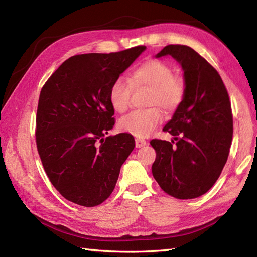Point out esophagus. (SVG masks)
Wrapping results in <instances>:
<instances>
[{"label":"esophagus","mask_w":257,"mask_h":257,"mask_svg":"<svg viewBox=\"0 0 257 257\" xmlns=\"http://www.w3.org/2000/svg\"><path fill=\"white\" fill-rule=\"evenodd\" d=\"M146 145H147V141L146 140L139 139V138L136 139V147H137V148H141V147H145Z\"/></svg>","instance_id":"1"}]
</instances>
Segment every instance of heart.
I'll return each mask as SVG.
<instances>
[{"label": "heart", "mask_w": 257, "mask_h": 257, "mask_svg": "<svg viewBox=\"0 0 257 257\" xmlns=\"http://www.w3.org/2000/svg\"><path fill=\"white\" fill-rule=\"evenodd\" d=\"M133 89H148L145 110H137L119 120V129L136 137H148L155 132L163 119L161 107L167 112L176 111L187 92V85L181 76L174 75L173 68L160 59H149L132 70L128 81L116 78L109 88V103L116 112L128 110Z\"/></svg>", "instance_id": "b5f03b06"}]
</instances>
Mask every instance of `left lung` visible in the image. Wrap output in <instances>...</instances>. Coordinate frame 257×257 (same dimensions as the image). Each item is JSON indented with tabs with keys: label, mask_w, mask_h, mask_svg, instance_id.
Masks as SVG:
<instances>
[{
	"label": "left lung",
	"mask_w": 257,
	"mask_h": 257,
	"mask_svg": "<svg viewBox=\"0 0 257 257\" xmlns=\"http://www.w3.org/2000/svg\"><path fill=\"white\" fill-rule=\"evenodd\" d=\"M171 55L181 64L185 97L163 132L170 141L152 139L157 152L152 174L160 188L180 200L209 191L227 161L233 138L231 100L220 74L187 45H167L157 57Z\"/></svg>",
	"instance_id": "8db88e82"
}]
</instances>
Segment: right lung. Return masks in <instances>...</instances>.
Here are the masks:
<instances>
[{"instance_id":"add662e5","label":"right lung","mask_w":257,"mask_h":257,"mask_svg":"<svg viewBox=\"0 0 257 257\" xmlns=\"http://www.w3.org/2000/svg\"><path fill=\"white\" fill-rule=\"evenodd\" d=\"M145 48L72 56L42 87L37 151L54 188L73 203L91 207L106 201L135 148L130 134L106 137L114 124L108 92Z\"/></svg>"}]
</instances>
